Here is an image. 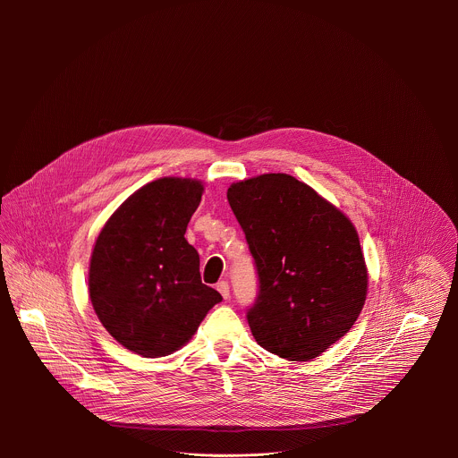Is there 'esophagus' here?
Here are the masks:
<instances>
[{
  "mask_svg": "<svg viewBox=\"0 0 458 458\" xmlns=\"http://www.w3.org/2000/svg\"><path fill=\"white\" fill-rule=\"evenodd\" d=\"M216 291L222 294V298H224V300H227V298H229V284H227L225 280H220V282L216 284Z\"/></svg>",
  "mask_w": 458,
  "mask_h": 458,
  "instance_id": "34e87169",
  "label": "esophagus"
}]
</instances>
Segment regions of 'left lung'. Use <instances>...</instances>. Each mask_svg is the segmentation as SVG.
<instances>
[{
    "mask_svg": "<svg viewBox=\"0 0 458 458\" xmlns=\"http://www.w3.org/2000/svg\"><path fill=\"white\" fill-rule=\"evenodd\" d=\"M227 200L259 276L247 312L256 342L289 361L318 358L365 305L369 273L352 222L284 173L233 183Z\"/></svg>",
    "mask_w": 458,
    "mask_h": 458,
    "instance_id": "obj_1",
    "label": "left lung"
}]
</instances>
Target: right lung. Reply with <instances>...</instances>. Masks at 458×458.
Returning a JSON list of instances; mask_svg holds the SVG:
<instances>
[{
  "label": "right lung",
  "instance_id": "obj_1",
  "mask_svg": "<svg viewBox=\"0 0 458 458\" xmlns=\"http://www.w3.org/2000/svg\"><path fill=\"white\" fill-rule=\"evenodd\" d=\"M192 178H160L133 192L102 227L89 261V298L109 335L144 358L183 347L222 301L200 280L185 240L202 197Z\"/></svg>",
  "mask_w": 458,
  "mask_h": 458
}]
</instances>
